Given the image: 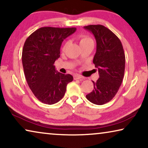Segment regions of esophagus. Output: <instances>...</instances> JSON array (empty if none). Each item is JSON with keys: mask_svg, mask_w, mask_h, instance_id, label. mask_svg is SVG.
<instances>
[{"mask_svg": "<svg viewBox=\"0 0 148 148\" xmlns=\"http://www.w3.org/2000/svg\"><path fill=\"white\" fill-rule=\"evenodd\" d=\"M83 78H84V77L80 76V75H79V74H76L74 76V80H82Z\"/></svg>", "mask_w": 148, "mask_h": 148, "instance_id": "34e87169", "label": "esophagus"}]
</instances>
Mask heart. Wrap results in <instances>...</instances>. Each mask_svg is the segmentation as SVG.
I'll list each match as a JSON object with an SVG mask.
<instances>
[{
	"label": "heart",
	"mask_w": 148,
	"mask_h": 148,
	"mask_svg": "<svg viewBox=\"0 0 148 148\" xmlns=\"http://www.w3.org/2000/svg\"><path fill=\"white\" fill-rule=\"evenodd\" d=\"M91 40H92V39H91L90 37L88 36H82V37H81L80 39V44L82 45V44H83V43H85L88 42V41H91ZM68 44H69V42H68V41H66V42L65 43V44H64V45L63 49H65L66 47L68 46Z\"/></svg>",
	"instance_id": "obj_1"
}]
</instances>
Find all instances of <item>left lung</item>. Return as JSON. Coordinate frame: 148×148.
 Masks as SVG:
<instances>
[{"label":"left lung","instance_id":"8db88e82","mask_svg":"<svg viewBox=\"0 0 148 148\" xmlns=\"http://www.w3.org/2000/svg\"><path fill=\"white\" fill-rule=\"evenodd\" d=\"M84 28L92 33L97 41L93 63L99 74L97 82L92 81L94 89L86 97L93 104L102 105L111 101L119 89L124 77L125 56L120 39L106 27L90 25Z\"/></svg>","mask_w":148,"mask_h":148}]
</instances>
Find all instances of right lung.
<instances>
[{
    "label": "right lung",
    "instance_id": "1",
    "mask_svg": "<svg viewBox=\"0 0 148 148\" xmlns=\"http://www.w3.org/2000/svg\"><path fill=\"white\" fill-rule=\"evenodd\" d=\"M76 28L44 27L37 29L26 39L22 51L24 74L35 97L41 103L53 105L64 97L70 74L56 71L54 62L60 56L64 39Z\"/></svg>",
    "mask_w": 148,
    "mask_h": 148
}]
</instances>
